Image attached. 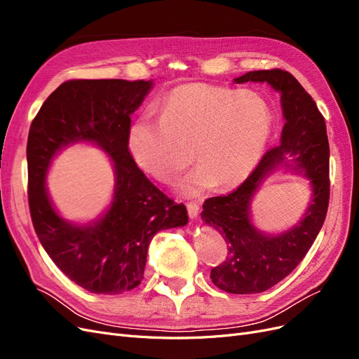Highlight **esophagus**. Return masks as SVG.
<instances>
[{
  "label": "esophagus",
  "mask_w": 359,
  "mask_h": 359,
  "mask_svg": "<svg viewBox=\"0 0 359 359\" xmlns=\"http://www.w3.org/2000/svg\"><path fill=\"white\" fill-rule=\"evenodd\" d=\"M187 211H189L190 219H196L198 214H199V205L196 202H189L187 203Z\"/></svg>",
  "instance_id": "esophagus-1"
}]
</instances>
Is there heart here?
I'll list each match as a JSON object with an SVG mask.
<instances>
[{"label": "heart", "instance_id": "obj_1", "mask_svg": "<svg viewBox=\"0 0 359 359\" xmlns=\"http://www.w3.org/2000/svg\"><path fill=\"white\" fill-rule=\"evenodd\" d=\"M160 111L161 116L145 112L132 123L128 151L149 177L170 182L190 163V147L196 166L178 184L184 196L244 181L273 127V112L260 95L205 83L178 86Z\"/></svg>", "mask_w": 359, "mask_h": 359}]
</instances>
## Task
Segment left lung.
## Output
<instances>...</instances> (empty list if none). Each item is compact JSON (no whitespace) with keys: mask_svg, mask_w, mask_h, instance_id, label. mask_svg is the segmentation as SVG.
Segmentation results:
<instances>
[{"mask_svg":"<svg viewBox=\"0 0 359 359\" xmlns=\"http://www.w3.org/2000/svg\"><path fill=\"white\" fill-rule=\"evenodd\" d=\"M233 82L271 85L280 93L285 116L280 144L266 151L240 187L224 196L206 199L201 212L202 220L222 233L229 248L224 262L211 269L212 283L224 292L247 295L265 292L287 277L316 240L330 202V144L323 115L289 72H248ZM280 165L311 180L312 199L295 226L269 236L252 224L249 205L263 178Z\"/></svg>","mask_w":359,"mask_h":359,"instance_id":"obj_1","label":"left lung"}]
</instances>
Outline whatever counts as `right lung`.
<instances>
[{"mask_svg": "<svg viewBox=\"0 0 359 359\" xmlns=\"http://www.w3.org/2000/svg\"><path fill=\"white\" fill-rule=\"evenodd\" d=\"M153 81L73 79L61 83L32 119L28 144V202L39 240L64 274L91 293L118 295L144 278L148 245L163 229L187 224V210L151 182L127 145L132 115ZM90 142L114 163L113 202L99 221H64L44 187L61 149Z\"/></svg>", "mask_w": 359, "mask_h": 359, "instance_id": "obj_1", "label": "right lung"}]
</instances>
